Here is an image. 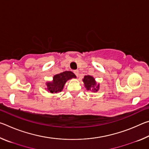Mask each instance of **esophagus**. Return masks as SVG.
Instances as JSON below:
<instances>
[{
  "mask_svg": "<svg viewBox=\"0 0 149 149\" xmlns=\"http://www.w3.org/2000/svg\"><path fill=\"white\" fill-rule=\"evenodd\" d=\"M74 74L76 75L77 77L78 76V75H79V71H78V70H74Z\"/></svg>",
  "mask_w": 149,
  "mask_h": 149,
  "instance_id": "34e87169",
  "label": "esophagus"
}]
</instances>
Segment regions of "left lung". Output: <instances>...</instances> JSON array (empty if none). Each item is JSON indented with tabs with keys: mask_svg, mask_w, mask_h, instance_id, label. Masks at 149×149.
Returning a JSON list of instances; mask_svg holds the SVG:
<instances>
[{
	"mask_svg": "<svg viewBox=\"0 0 149 149\" xmlns=\"http://www.w3.org/2000/svg\"><path fill=\"white\" fill-rule=\"evenodd\" d=\"M85 84V87L87 90H92L93 91H97L99 89V85L96 84L95 79L90 75H85L84 79H83Z\"/></svg>",
	"mask_w": 149,
	"mask_h": 149,
	"instance_id": "1",
	"label": "left lung"
}]
</instances>
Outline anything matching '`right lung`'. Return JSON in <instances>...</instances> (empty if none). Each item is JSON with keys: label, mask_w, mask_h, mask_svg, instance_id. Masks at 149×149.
<instances>
[{"label": "right lung", "mask_w": 149, "mask_h": 149, "mask_svg": "<svg viewBox=\"0 0 149 149\" xmlns=\"http://www.w3.org/2000/svg\"><path fill=\"white\" fill-rule=\"evenodd\" d=\"M76 76L72 72L65 71L59 74L55 75L52 82L47 83V89L51 93H56L62 91L65 82L72 78H75Z\"/></svg>", "instance_id": "obj_1"}]
</instances>
